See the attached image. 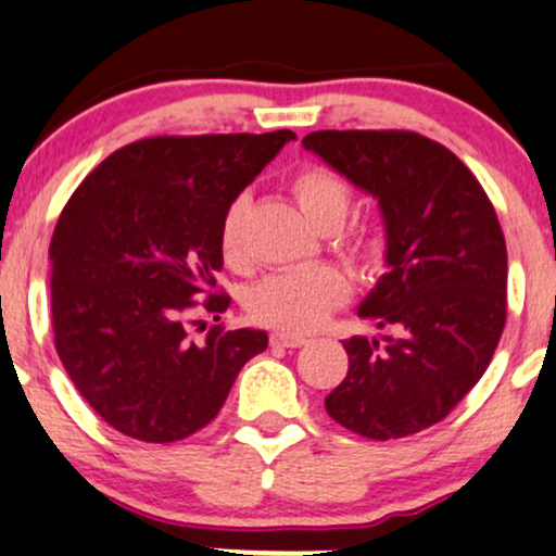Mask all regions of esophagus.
Returning a JSON list of instances; mask_svg holds the SVG:
<instances>
[{"label":"esophagus","mask_w":556,"mask_h":556,"mask_svg":"<svg viewBox=\"0 0 556 556\" xmlns=\"http://www.w3.org/2000/svg\"><path fill=\"white\" fill-rule=\"evenodd\" d=\"M269 343H271V346H279V349H300V346H305L307 339H305V336L282 333V330H279V333H271Z\"/></svg>","instance_id":"1"}]
</instances>
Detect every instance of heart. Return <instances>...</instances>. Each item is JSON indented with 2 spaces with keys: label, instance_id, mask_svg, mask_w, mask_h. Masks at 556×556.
<instances>
[{
  "label": "heart",
  "instance_id": "obj_1",
  "mask_svg": "<svg viewBox=\"0 0 556 556\" xmlns=\"http://www.w3.org/2000/svg\"><path fill=\"white\" fill-rule=\"evenodd\" d=\"M302 215L315 228L339 230L351 210V187L326 166H307L290 181ZM245 215L249 194H236L223 210L217 228V249L226 266L241 271L249 264L245 251ZM351 294V282L336 266H307L269 274L245 292V313L258 326L277 328L282 333H311L330 318Z\"/></svg>",
  "mask_w": 556,
  "mask_h": 556
}]
</instances>
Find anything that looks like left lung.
Masks as SVG:
<instances>
[{"label":"left lung","instance_id":"1","mask_svg":"<svg viewBox=\"0 0 556 556\" xmlns=\"http://www.w3.org/2000/svg\"><path fill=\"white\" fill-rule=\"evenodd\" d=\"M307 151L379 200L388 266L359 315L395 336L343 341L328 416L371 441L444 420L493 362L508 313L495 207L446 146L410 130H318Z\"/></svg>","mask_w":556,"mask_h":556}]
</instances>
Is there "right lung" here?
<instances>
[{"mask_svg":"<svg viewBox=\"0 0 556 556\" xmlns=\"http://www.w3.org/2000/svg\"><path fill=\"white\" fill-rule=\"evenodd\" d=\"M292 138H143L110 153L66 202L48 249L53 341L115 431L146 444L187 439L266 349L264 330L217 323L197 339L194 326L197 313L220 320L230 305L215 279L223 210Z\"/></svg>","mask_w":556,"mask_h":556,"instance_id":"obj_1","label":"right lung"}]
</instances>
